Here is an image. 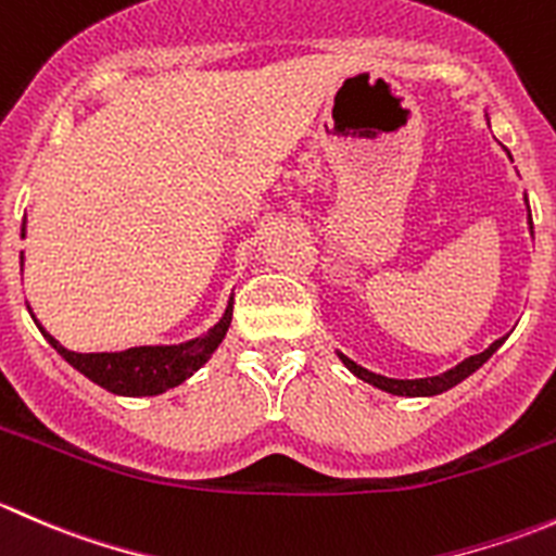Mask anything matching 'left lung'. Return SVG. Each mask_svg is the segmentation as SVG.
<instances>
[{
  "label": "left lung",
  "instance_id": "obj_1",
  "mask_svg": "<svg viewBox=\"0 0 556 556\" xmlns=\"http://www.w3.org/2000/svg\"><path fill=\"white\" fill-rule=\"evenodd\" d=\"M527 210H530V206H527ZM530 228H532V220H530ZM503 341H506V336H503V339H497L495 344L486 346L484 352H479V355H470L468 361H463L459 366H454L446 374H441V377H428V379H387V377H382V374H374V371H368V368L357 366L355 361H350V357L341 355V352H339V357L357 379H363V382L379 387V390H384V392H392V395L422 397V395H439V392L452 390L454 384H459L463 379H468L476 368H481L486 361H490L492 352H495Z\"/></svg>",
  "mask_w": 556,
  "mask_h": 556
}]
</instances>
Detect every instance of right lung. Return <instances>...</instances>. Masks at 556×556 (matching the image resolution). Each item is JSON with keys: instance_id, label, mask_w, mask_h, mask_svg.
I'll list each match as a JSON object with an SVG mask.
<instances>
[{"instance_id": "obj_1", "label": "right lung", "mask_w": 556, "mask_h": 556, "mask_svg": "<svg viewBox=\"0 0 556 556\" xmlns=\"http://www.w3.org/2000/svg\"><path fill=\"white\" fill-rule=\"evenodd\" d=\"M26 231V220L21 226V237ZM24 261V255H21ZM233 304H228L226 314H223L220 323L204 333L201 339L185 341V344L174 346H131L126 352H72L66 346H61L42 325L37 323V328L42 330L45 339L50 341L55 352L64 357L70 366H75L83 377H88L91 382H97L104 390L115 392V395H159L166 392L169 387H177L179 382L190 377L193 371H199L206 361H210L212 352L217 350L223 339H226V330L231 325ZM35 317V314H31Z\"/></svg>"}]
</instances>
